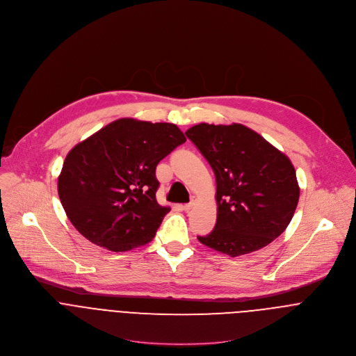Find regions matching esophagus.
Masks as SVG:
<instances>
[{
	"label": "esophagus",
	"instance_id": "34e87169",
	"mask_svg": "<svg viewBox=\"0 0 356 356\" xmlns=\"http://www.w3.org/2000/svg\"><path fill=\"white\" fill-rule=\"evenodd\" d=\"M195 203H196V197L195 196H192V199H191V202L189 203H186V204H184L182 206V210H185V211H188V210H191L193 206H195Z\"/></svg>",
	"mask_w": 356,
	"mask_h": 356
}]
</instances>
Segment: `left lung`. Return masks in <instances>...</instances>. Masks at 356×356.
<instances>
[{"instance_id":"1","label":"left lung","mask_w":356,"mask_h":356,"mask_svg":"<svg viewBox=\"0 0 356 356\" xmlns=\"http://www.w3.org/2000/svg\"><path fill=\"white\" fill-rule=\"evenodd\" d=\"M185 135L209 161L217 185L216 227L197 239L235 257L259 250L280 236L299 200L291 160L241 124H199Z\"/></svg>"}]
</instances>
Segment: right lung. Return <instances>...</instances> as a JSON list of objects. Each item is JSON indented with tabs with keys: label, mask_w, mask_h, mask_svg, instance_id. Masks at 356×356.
<instances>
[{
	"label": "right lung",
	"mask_w": 356,
	"mask_h": 356,
	"mask_svg": "<svg viewBox=\"0 0 356 356\" xmlns=\"http://www.w3.org/2000/svg\"><path fill=\"white\" fill-rule=\"evenodd\" d=\"M185 142L174 124L121 118L78 143L58 177L60 200L72 225L113 252L150 242L170 211L156 199V167Z\"/></svg>",
	"instance_id": "obj_1"
}]
</instances>
